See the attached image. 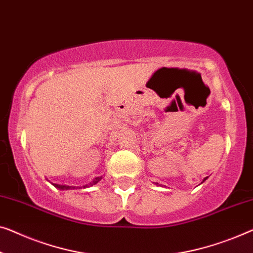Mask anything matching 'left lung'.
I'll return each mask as SVG.
<instances>
[{"instance_id": "8db88e82", "label": "left lung", "mask_w": 253, "mask_h": 253, "mask_svg": "<svg viewBox=\"0 0 253 253\" xmlns=\"http://www.w3.org/2000/svg\"><path fill=\"white\" fill-rule=\"evenodd\" d=\"M204 180H207V178H206V179H204Z\"/></svg>"}]
</instances>
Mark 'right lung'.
I'll list each match as a JSON object with an SVG mask.
<instances>
[{"mask_svg":"<svg viewBox=\"0 0 253 253\" xmlns=\"http://www.w3.org/2000/svg\"><path fill=\"white\" fill-rule=\"evenodd\" d=\"M100 179H101V177H97L96 179H94V180H93L92 182H90L89 185H90V186H93V185H96L97 182L100 180ZM53 185H54V187H57V188H59V189H71V188H72L71 186H61V185H57V184H53ZM86 186H87V185L84 186V187H86Z\"/></svg>","mask_w":253,"mask_h":253,"instance_id":"obj_1","label":"right lung"}]
</instances>
